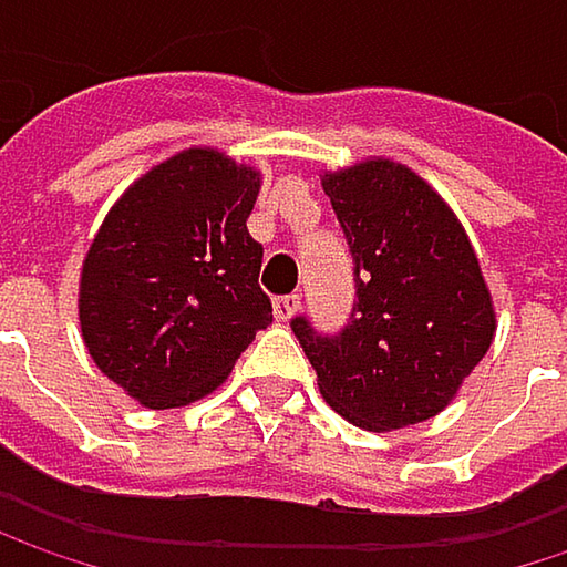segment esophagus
<instances>
[{"label": "esophagus", "mask_w": 567, "mask_h": 567, "mask_svg": "<svg viewBox=\"0 0 567 567\" xmlns=\"http://www.w3.org/2000/svg\"><path fill=\"white\" fill-rule=\"evenodd\" d=\"M272 308H276V318H279V321H288V318L301 308V295H279V298L272 301Z\"/></svg>", "instance_id": "obj_1"}]
</instances>
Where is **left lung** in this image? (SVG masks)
<instances>
[{
  "label": "left lung",
  "instance_id": "8db88e82",
  "mask_svg": "<svg viewBox=\"0 0 567 567\" xmlns=\"http://www.w3.org/2000/svg\"><path fill=\"white\" fill-rule=\"evenodd\" d=\"M354 259V308L338 334L305 315L291 331L321 396L364 430L436 416L493 344L480 259L450 206L406 167L368 161L324 173Z\"/></svg>",
  "mask_w": 567,
  "mask_h": 567
}]
</instances>
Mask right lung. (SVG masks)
Instances as JSON below:
<instances>
[{
	"label": "right lung",
	"mask_w": 567,
	"mask_h": 567,
	"mask_svg": "<svg viewBox=\"0 0 567 567\" xmlns=\"http://www.w3.org/2000/svg\"><path fill=\"white\" fill-rule=\"evenodd\" d=\"M259 173L216 151H183L144 173L107 213L81 269L87 354L154 410L216 391L272 324L262 246L246 219Z\"/></svg>",
	"instance_id": "obj_1"
}]
</instances>
